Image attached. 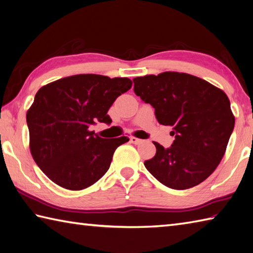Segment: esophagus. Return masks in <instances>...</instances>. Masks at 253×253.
Instances as JSON below:
<instances>
[{"label":"esophagus","mask_w":253,"mask_h":253,"mask_svg":"<svg viewBox=\"0 0 253 253\" xmlns=\"http://www.w3.org/2000/svg\"><path fill=\"white\" fill-rule=\"evenodd\" d=\"M129 140H130V142H131V144H135V145H138V144H140V142L142 141L141 139H139V138H137V137H130V138H129Z\"/></svg>","instance_id":"1"}]
</instances>
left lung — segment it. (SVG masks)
I'll list each match as a JSON object with an SVG mask.
<instances>
[{
  "label": "left lung",
  "mask_w": 253,
  "mask_h": 253,
  "mask_svg": "<svg viewBox=\"0 0 253 253\" xmlns=\"http://www.w3.org/2000/svg\"><path fill=\"white\" fill-rule=\"evenodd\" d=\"M134 91L155 108L159 124L171 126V147L154 142L156 155L145 167L163 185L183 190L206 180L221 162L235 116L222 89L178 72L136 77Z\"/></svg>",
  "instance_id": "obj_1"
}]
</instances>
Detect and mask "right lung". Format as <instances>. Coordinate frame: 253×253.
<instances>
[{
    "label": "right lung",
    "mask_w": 253,
    "mask_h": 253,
    "mask_svg": "<svg viewBox=\"0 0 253 253\" xmlns=\"http://www.w3.org/2000/svg\"><path fill=\"white\" fill-rule=\"evenodd\" d=\"M127 77L80 74L41 87L26 113L32 157L46 176L68 190H82L99 180L118 146L129 138H102L88 128L111 124L108 109L130 89Z\"/></svg>",
    "instance_id": "1"
}]
</instances>
